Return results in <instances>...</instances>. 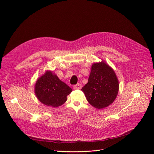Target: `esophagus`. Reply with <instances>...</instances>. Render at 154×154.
Returning <instances> with one entry per match:
<instances>
[{
  "mask_svg": "<svg viewBox=\"0 0 154 154\" xmlns=\"http://www.w3.org/2000/svg\"><path fill=\"white\" fill-rule=\"evenodd\" d=\"M81 88H82V85L80 84V83H78V84L73 86L74 89H80Z\"/></svg>",
  "mask_w": 154,
  "mask_h": 154,
  "instance_id": "34e87169",
  "label": "esophagus"
}]
</instances>
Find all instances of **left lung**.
I'll return each mask as SVG.
<instances>
[{"instance_id": "obj_1", "label": "left lung", "mask_w": 154, "mask_h": 154, "mask_svg": "<svg viewBox=\"0 0 154 154\" xmlns=\"http://www.w3.org/2000/svg\"><path fill=\"white\" fill-rule=\"evenodd\" d=\"M119 81L113 70L105 61L92 65L88 83L82 91L92 106L102 109L113 103L119 91Z\"/></svg>"}]
</instances>
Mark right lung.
<instances>
[{
    "mask_svg": "<svg viewBox=\"0 0 154 154\" xmlns=\"http://www.w3.org/2000/svg\"><path fill=\"white\" fill-rule=\"evenodd\" d=\"M71 92L72 88L51 71H46L35 85V93L38 100L44 105L54 108L62 105Z\"/></svg>",
    "mask_w": 154,
    "mask_h": 154,
    "instance_id": "obj_1",
    "label": "right lung"
}]
</instances>
